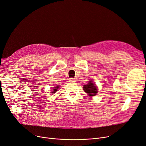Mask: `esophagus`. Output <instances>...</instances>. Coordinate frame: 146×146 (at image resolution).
<instances>
[{"label":"esophagus","instance_id":"esophagus-1","mask_svg":"<svg viewBox=\"0 0 146 146\" xmlns=\"http://www.w3.org/2000/svg\"><path fill=\"white\" fill-rule=\"evenodd\" d=\"M69 82H71V83H73V82H75V79H74L73 78H70L69 79Z\"/></svg>","mask_w":146,"mask_h":146}]
</instances>
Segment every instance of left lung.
I'll return each mask as SVG.
<instances>
[{
  "instance_id": "left-lung-1",
  "label": "left lung",
  "mask_w": 146,
  "mask_h": 146,
  "mask_svg": "<svg viewBox=\"0 0 146 146\" xmlns=\"http://www.w3.org/2000/svg\"><path fill=\"white\" fill-rule=\"evenodd\" d=\"M83 90L88 93L89 96H95L97 93V86L95 85L94 84H92V80H90L88 82V84L84 85Z\"/></svg>"
}]
</instances>
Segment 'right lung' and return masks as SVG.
I'll return each mask as SVG.
<instances>
[{"instance_id": "right-lung-1", "label": "right lung", "mask_w": 146, "mask_h": 146, "mask_svg": "<svg viewBox=\"0 0 146 146\" xmlns=\"http://www.w3.org/2000/svg\"><path fill=\"white\" fill-rule=\"evenodd\" d=\"M58 86H56V87H55V89L54 90H53V92H52V93H55L56 91H57V90H58Z\"/></svg>"}]
</instances>
